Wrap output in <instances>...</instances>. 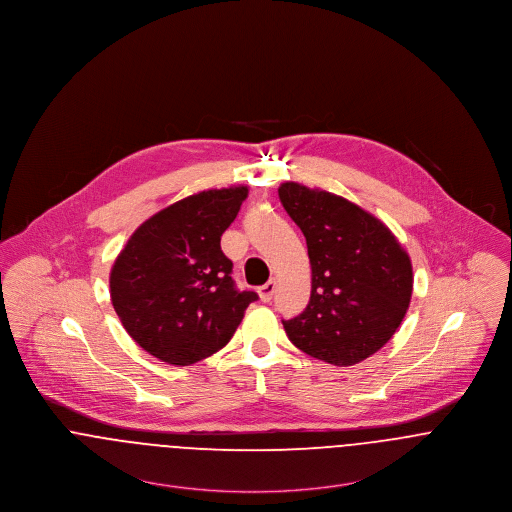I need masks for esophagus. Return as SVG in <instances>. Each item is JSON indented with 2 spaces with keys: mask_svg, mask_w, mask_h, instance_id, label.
<instances>
[{
  "mask_svg": "<svg viewBox=\"0 0 512 512\" xmlns=\"http://www.w3.org/2000/svg\"><path fill=\"white\" fill-rule=\"evenodd\" d=\"M274 291H276V281L270 279L266 285H262V287L258 289V295H260V299H262L264 303H270L272 297H274Z\"/></svg>",
  "mask_w": 512,
  "mask_h": 512,
  "instance_id": "34e87169",
  "label": "esophagus"
}]
</instances>
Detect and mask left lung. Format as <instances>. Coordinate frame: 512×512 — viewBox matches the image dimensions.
<instances>
[{
	"label": "left lung",
	"mask_w": 512,
	"mask_h": 512,
	"mask_svg": "<svg viewBox=\"0 0 512 512\" xmlns=\"http://www.w3.org/2000/svg\"><path fill=\"white\" fill-rule=\"evenodd\" d=\"M279 201L307 240L311 299L283 321L305 354L346 368L383 348L405 319L413 266L377 217L323 189L285 182Z\"/></svg>",
	"instance_id": "8db88e82"
}]
</instances>
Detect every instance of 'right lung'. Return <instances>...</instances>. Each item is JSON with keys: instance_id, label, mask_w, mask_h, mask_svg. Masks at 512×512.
<instances>
[{"instance_id": "1", "label": "right lung", "mask_w": 512, "mask_h": 512, "mask_svg": "<svg viewBox=\"0 0 512 512\" xmlns=\"http://www.w3.org/2000/svg\"><path fill=\"white\" fill-rule=\"evenodd\" d=\"M248 187L207 189L144 221L117 256L111 303L129 336L154 358L189 366L219 352L254 291L234 287L221 250Z\"/></svg>"}]
</instances>
